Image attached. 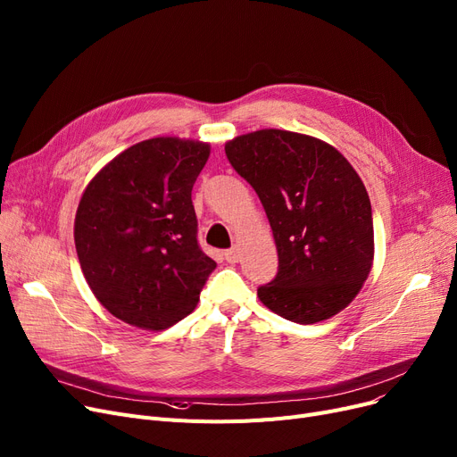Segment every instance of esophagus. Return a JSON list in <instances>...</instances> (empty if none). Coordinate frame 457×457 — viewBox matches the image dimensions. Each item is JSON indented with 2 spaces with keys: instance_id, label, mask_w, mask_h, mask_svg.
Returning a JSON list of instances; mask_svg holds the SVG:
<instances>
[{
  "instance_id": "obj_1",
  "label": "esophagus",
  "mask_w": 457,
  "mask_h": 457,
  "mask_svg": "<svg viewBox=\"0 0 457 457\" xmlns=\"http://www.w3.org/2000/svg\"><path fill=\"white\" fill-rule=\"evenodd\" d=\"M224 257H226V262L228 263H237V262H239V248H231V250H226L224 252Z\"/></svg>"
}]
</instances>
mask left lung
Masks as SVG:
<instances>
[{"mask_svg":"<svg viewBox=\"0 0 457 457\" xmlns=\"http://www.w3.org/2000/svg\"><path fill=\"white\" fill-rule=\"evenodd\" d=\"M226 156L260 195L278 250V274L257 289L260 301L299 325L347 308L373 265L371 204L347 158L278 129L233 137Z\"/></svg>","mask_w":457,"mask_h":457,"instance_id":"left-lung-1","label":"left lung"}]
</instances>
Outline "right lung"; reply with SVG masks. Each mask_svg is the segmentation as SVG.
<instances>
[{"instance_id": "right-lung-1", "label": "right lung", "mask_w": 457, "mask_h": 457, "mask_svg": "<svg viewBox=\"0 0 457 457\" xmlns=\"http://www.w3.org/2000/svg\"><path fill=\"white\" fill-rule=\"evenodd\" d=\"M211 145L151 137L86 187L74 245L96 301L117 320L164 330L192 313L216 263L197 245L192 187Z\"/></svg>"}]
</instances>
